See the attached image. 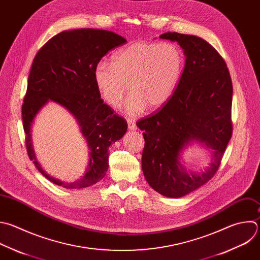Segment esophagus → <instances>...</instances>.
<instances>
[{"mask_svg":"<svg viewBox=\"0 0 260 260\" xmlns=\"http://www.w3.org/2000/svg\"><path fill=\"white\" fill-rule=\"evenodd\" d=\"M127 123H128V129H131V131L137 129L136 122H135L133 119H127Z\"/></svg>","mask_w":260,"mask_h":260,"instance_id":"1","label":"esophagus"}]
</instances>
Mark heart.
Segmentation results:
<instances>
[{
  "label": "heart",
  "mask_w": 260,
  "mask_h": 260,
  "mask_svg": "<svg viewBox=\"0 0 260 260\" xmlns=\"http://www.w3.org/2000/svg\"><path fill=\"white\" fill-rule=\"evenodd\" d=\"M183 63V51L176 43L135 42L115 52L112 63L98 62L94 82L102 99L113 108L131 91L123 111L137 115L147 106L154 111L165 105L177 88Z\"/></svg>",
  "instance_id": "b5f03b06"
}]
</instances>
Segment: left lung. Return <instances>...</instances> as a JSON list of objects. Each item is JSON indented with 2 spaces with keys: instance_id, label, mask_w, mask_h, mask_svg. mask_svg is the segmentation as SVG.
Masks as SVG:
<instances>
[{
  "instance_id": "obj_1",
  "label": "left lung",
  "mask_w": 260,
  "mask_h": 260,
  "mask_svg": "<svg viewBox=\"0 0 260 260\" xmlns=\"http://www.w3.org/2000/svg\"><path fill=\"white\" fill-rule=\"evenodd\" d=\"M159 38L178 42L186 63L166 104L137 122L145 139L142 169L156 192L180 198L206 184L220 165L233 134V84L225 61L205 40L178 32ZM194 140L212 153V162L202 173L188 172L180 163L182 149Z\"/></svg>"
}]
</instances>
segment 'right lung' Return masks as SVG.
Masks as SVG:
<instances>
[{
	"instance_id": "add662e5",
	"label": "right lung",
	"mask_w": 260,
	"mask_h": 260,
	"mask_svg": "<svg viewBox=\"0 0 260 260\" xmlns=\"http://www.w3.org/2000/svg\"><path fill=\"white\" fill-rule=\"evenodd\" d=\"M125 43L124 38L109 30L80 28L56 35L37 53L27 80L22 121L28 157L53 184L82 189L105 177L109 166L108 149L124 136L127 122L101 99L94 82V69L108 51ZM49 101L60 104L76 117L90 150L85 175L72 183H64L46 174L32 147L31 125Z\"/></svg>"
}]
</instances>
